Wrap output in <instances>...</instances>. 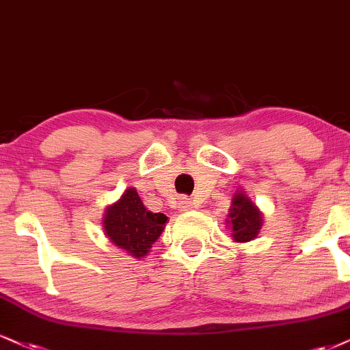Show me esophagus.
Segmentation results:
<instances>
[{
  "label": "esophagus",
  "instance_id": "1",
  "mask_svg": "<svg viewBox=\"0 0 350 350\" xmlns=\"http://www.w3.org/2000/svg\"><path fill=\"white\" fill-rule=\"evenodd\" d=\"M178 208H180V211H182V213H187V211L193 209V201L188 200V198H182V200H180V202H178Z\"/></svg>",
  "mask_w": 350,
  "mask_h": 350
}]
</instances>
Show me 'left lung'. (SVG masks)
<instances>
[{
	"label": "left lung",
	"instance_id": "obj_1",
	"mask_svg": "<svg viewBox=\"0 0 350 350\" xmlns=\"http://www.w3.org/2000/svg\"><path fill=\"white\" fill-rule=\"evenodd\" d=\"M227 217V224H230L232 227V237L239 243L253 240L260 234L262 226L261 213L243 191H237Z\"/></svg>",
	"mask_w": 350,
	"mask_h": 350
}]
</instances>
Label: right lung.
I'll return each mask as SVG.
<instances>
[{
	"mask_svg": "<svg viewBox=\"0 0 350 350\" xmlns=\"http://www.w3.org/2000/svg\"><path fill=\"white\" fill-rule=\"evenodd\" d=\"M167 215L150 213L135 188L109 206L103 215V230L118 248L135 258L146 256L165 228Z\"/></svg>",
	"mask_w": 350,
	"mask_h": 350,
	"instance_id": "obj_1",
	"label": "right lung"
}]
</instances>
